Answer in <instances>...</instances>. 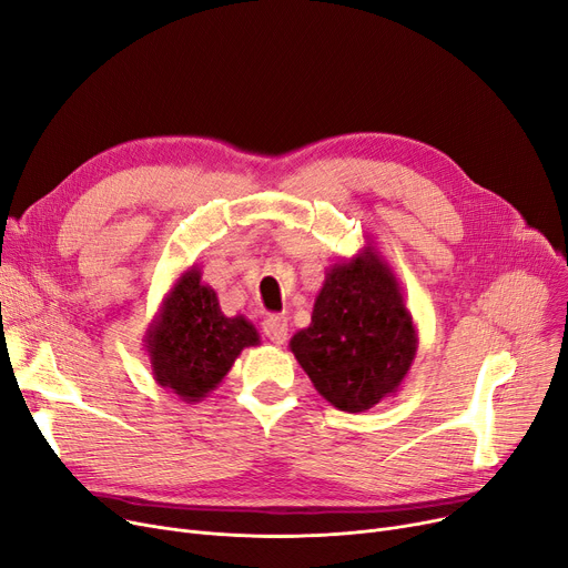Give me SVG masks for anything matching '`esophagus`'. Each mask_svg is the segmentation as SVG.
<instances>
[{
	"mask_svg": "<svg viewBox=\"0 0 568 568\" xmlns=\"http://www.w3.org/2000/svg\"><path fill=\"white\" fill-rule=\"evenodd\" d=\"M264 334L268 336L271 343L283 345L287 341V317L283 315H271L264 320Z\"/></svg>",
	"mask_w": 568,
	"mask_h": 568,
	"instance_id": "34e87169",
	"label": "esophagus"
}]
</instances>
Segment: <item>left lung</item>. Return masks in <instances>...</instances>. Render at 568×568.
I'll use <instances>...</instances> for the list:
<instances>
[{
	"label": "left lung",
	"mask_w": 568,
	"mask_h": 568,
	"mask_svg": "<svg viewBox=\"0 0 568 568\" xmlns=\"http://www.w3.org/2000/svg\"><path fill=\"white\" fill-rule=\"evenodd\" d=\"M290 351L338 410L364 413L399 392L417 332L402 285L372 241L327 268L311 325L290 338Z\"/></svg>",
	"instance_id": "8db88e82"
}]
</instances>
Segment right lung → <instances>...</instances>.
<instances>
[{"label": "right lung", "instance_id": "add662e5", "mask_svg": "<svg viewBox=\"0 0 568 568\" xmlns=\"http://www.w3.org/2000/svg\"><path fill=\"white\" fill-rule=\"evenodd\" d=\"M143 343L155 383L196 404L223 383L243 348L260 345V332L243 315L220 311L215 290L192 264L164 294Z\"/></svg>", "mask_w": 568, "mask_h": 568}]
</instances>
